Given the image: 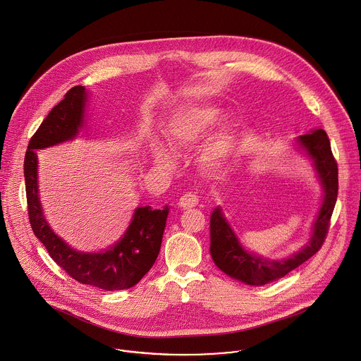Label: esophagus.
<instances>
[{"instance_id": "1", "label": "esophagus", "mask_w": 361, "mask_h": 361, "mask_svg": "<svg viewBox=\"0 0 361 361\" xmlns=\"http://www.w3.org/2000/svg\"><path fill=\"white\" fill-rule=\"evenodd\" d=\"M197 202H198V198H197L196 195H192V193L183 195L178 201L179 207L183 208V209H190V208L196 207Z\"/></svg>"}]
</instances>
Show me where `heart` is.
<instances>
[{"mask_svg": "<svg viewBox=\"0 0 361 361\" xmlns=\"http://www.w3.org/2000/svg\"><path fill=\"white\" fill-rule=\"evenodd\" d=\"M222 110L211 104H192L178 110L171 121L168 136L173 147H188L200 143L221 120ZM237 142V126L231 121L224 123L202 145L198 153V163L207 169H216L229 161ZM156 160L161 164L172 163L171 153L163 145L154 149Z\"/></svg>", "mask_w": 361, "mask_h": 361, "instance_id": "obj_1", "label": "heart"}]
</instances>
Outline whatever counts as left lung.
<instances>
[{
  "label": "left lung",
  "instance_id": "1",
  "mask_svg": "<svg viewBox=\"0 0 361 361\" xmlns=\"http://www.w3.org/2000/svg\"><path fill=\"white\" fill-rule=\"evenodd\" d=\"M296 143L306 150L323 188V201L313 222L310 238L298 252L283 259H269L250 252L230 226L222 208L216 207L211 214V257L225 274L247 286H264L287 276L312 258L326 240L338 196V165L324 130H312L300 135L296 137Z\"/></svg>",
  "mask_w": 361,
  "mask_h": 361
}]
</instances>
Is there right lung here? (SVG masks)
I'll return each mask as SVG.
<instances>
[{"label":"right lung","mask_w":361,"mask_h":361,"mask_svg":"<svg viewBox=\"0 0 361 361\" xmlns=\"http://www.w3.org/2000/svg\"><path fill=\"white\" fill-rule=\"evenodd\" d=\"M88 92L77 85L67 91L42 121L29 142L25 156V180L29 219L37 238L45 245L49 257L66 273L81 284L106 291L131 288L156 262L169 207L153 209L137 207L131 224L120 240L100 252H82L71 248L48 225L38 195V156L35 150L56 146L77 137L85 126Z\"/></svg>","instance_id":"right-lung-1"}]
</instances>
